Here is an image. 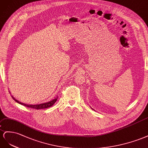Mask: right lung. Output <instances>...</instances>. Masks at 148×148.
<instances>
[{
	"label": "right lung",
	"mask_w": 148,
	"mask_h": 148,
	"mask_svg": "<svg viewBox=\"0 0 148 148\" xmlns=\"http://www.w3.org/2000/svg\"><path fill=\"white\" fill-rule=\"evenodd\" d=\"M12 97L13 98V99L15 101V102H16L21 104V105H24V106L27 107L34 108V109H36V110L47 108H49L50 107H51V106H53V105H54V103L56 102V100L58 99V97H57L56 99H54V100H53L51 101H50V102H46V103H41V104H38V105H28V104H25V103H22V102H19V101H18L17 100H16L13 96H12Z\"/></svg>",
	"instance_id": "right-lung-1"
}]
</instances>
